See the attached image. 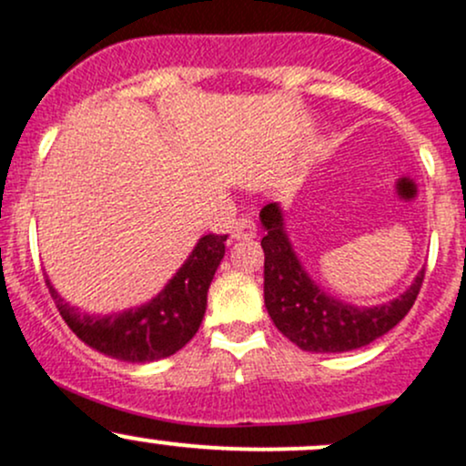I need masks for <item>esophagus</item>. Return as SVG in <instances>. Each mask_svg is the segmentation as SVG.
<instances>
[{
  "label": "esophagus",
  "instance_id": "esophagus-1",
  "mask_svg": "<svg viewBox=\"0 0 466 466\" xmlns=\"http://www.w3.org/2000/svg\"><path fill=\"white\" fill-rule=\"evenodd\" d=\"M229 234H232V238H252V237H257V225H254L252 218L241 217V218L234 220Z\"/></svg>",
  "mask_w": 466,
  "mask_h": 466
}]
</instances>
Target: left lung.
Wrapping results in <instances>:
<instances>
[{
  "label": "left lung",
  "instance_id": "1",
  "mask_svg": "<svg viewBox=\"0 0 466 466\" xmlns=\"http://www.w3.org/2000/svg\"><path fill=\"white\" fill-rule=\"evenodd\" d=\"M266 237L263 254V297L274 326L301 350L346 352L370 344L409 315L422 288L424 272L395 301L375 308H355L326 295L310 281L283 232L279 205L261 209Z\"/></svg>",
  "mask_w": 466,
  "mask_h": 466
}]
</instances>
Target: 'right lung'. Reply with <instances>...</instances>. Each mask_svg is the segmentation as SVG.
<instances>
[{
  "instance_id": "obj_1",
  "label": "right lung",
  "mask_w": 466,
  "mask_h": 466,
  "mask_svg": "<svg viewBox=\"0 0 466 466\" xmlns=\"http://www.w3.org/2000/svg\"><path fill=\"white\" fill-rule=\"evenodd\" d=\"M228 234H208L158 297L147 306L114 317L77 312L46 281L62 319L85 344L116 360L145 364L183 349L198 332L208 306V290L225 254Z\"/></svg>"
}]
</instances>
